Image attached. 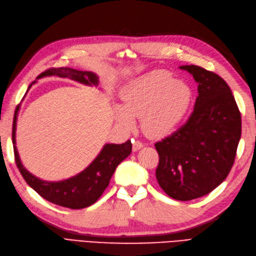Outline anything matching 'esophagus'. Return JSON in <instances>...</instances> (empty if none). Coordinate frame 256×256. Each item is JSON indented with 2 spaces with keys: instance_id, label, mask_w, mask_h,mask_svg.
Segmentation results:
<instances>
[{
  "instance_id": "esophagus-1",
  "label": "esophagus",
  "mask_w": 256,
  "mask_h": 256,
  "mask_svg": "<svg viewBox=\"0 0 256 256\" xmlns=\"http://www.w3.org/2000/svg\"><path fill=\"white\" fill-rule=\"evenodd\" d=\"M141 148H144V144L139 140H133V150L136 152V150H140Z\"/></svg>"
}]
</instances>
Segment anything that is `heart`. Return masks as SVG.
<instances>
[{"label":"heart","mask_w":256,"mask_h":256,"mask_svg":"<svg viewBox=\"0 0 256 256\" xmlns=\"http://www.w3.org/2000/svg\"><path fill=\"white\" fill-rule=\"evenodd\" d=\"M124 106L117 117L123 126H133L141 116L144 133L153 138L164 137L182 124L193 101V90L172 74L157 70L130 82L122 92Z\"/></svg>","instance_id":"obj_1"}]
</instances>
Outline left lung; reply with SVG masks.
<instances>
[{
    "mask_svg": "<svg viewBox=\"0 0 256 256\" xmlns=\"http://www.w3.org/2000/svg\"><path fill=\"white\" fill-rule=\"evenodd\" d=\"M180 68L193 74L198 96L184 124L155 144L156 178L166 195L188 202L212 192L230 173L242 135V116L220 76L197 65Z\"/></svg>",
    "mask_w": 256,
    "mask_h": 256,
    "instance_id": "1",
    "label": "left lung"
}]
</instances>
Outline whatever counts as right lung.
<instances>
[{"mask_svg":"<svg viewBox=\"0 0 256 256\" xmlns=\"http://www.w3.org/2000/svg\"><path fill=\"white\" fill-rule=\"evenodd\" d=\"M52 74L59 76L62 78H70L74 81L88 85L98 84V77L94 74L90 72L76 70L68 68H52L40 74L36 79ZM16 110L12 124V144L16 164L28 186H32L44 200L54 204L70 208V209H83V208L90 206L96 202L108 188L118 164L132 152L130 140H128L122 144H106L97 158L80 174L63 182H43L28 172L22 166L21 160L18 158V150L14 146Z\"/></svg>","mask_w":256,"mask_h":256,"instance_id":"right-lung-1","label":"right lung"}]
</instances>
